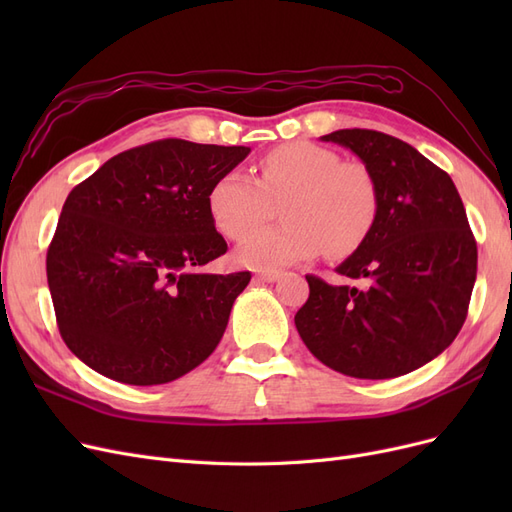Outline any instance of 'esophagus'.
Wrapping results in <instances>:
<instances>
[{"instance_id": "34e87169", "label": "esophagus", "mask_w": 512, "mask_h": 512, "mask_svg": "<svg viewBox=\"0 0 512 512\" xmlns=\"http://www.w3.org/2000/svg\"><path fill=\"white\" fill-rule=\"evenodd\" d=\"M280 271H273V269H260V271H256V280L258 282H277L280 280Z\"/></svg>"}]
</instances>
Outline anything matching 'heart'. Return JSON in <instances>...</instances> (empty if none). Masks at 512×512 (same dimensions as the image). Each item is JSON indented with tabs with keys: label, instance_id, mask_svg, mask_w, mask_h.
Wrapping results in <instances>:
<instances>
[{
	"label": "heart",
	"instance_id": "b5f03b06",
	"mask_svg": "<svg viewBox=\"0 0 512 512\" xmlns=\"http://www.w3.org/2000/svg\"><path fill=\"white\" fill-rule=\"evenodd\" d=\"M209 215L224 237L243 239L284 204V227L245 239L237 260L252 269H282L327 250L352 254L374 230L378 185L361 162L307 141L273 149L258 164V179L230 170L211 185Z\"/></svg>",
	"mask_w": 512,
	"mask_h": 512
}]
</instances>
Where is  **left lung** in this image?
<instances>
[{"label": "left lung", "instance_id": "1", "mask_svg": "<svg viewBox=\"0 0 512 512\" xmlns=\"http://www.w3.org/2000/svg\"><path fill=\"white\" fill-rule=\"evenodd\" d=\"M371 170L374 230L335 271L363 286L305 275L309 299L294 324L318 361L363 380L410 374L461 331L476 282V241L453 179L423 153L376 130H337Z\"/></svg>", "mask_w": 512, "mask_h": 512}]
</instances>
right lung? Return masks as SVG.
Instances as JSON below:
<instances>
[{
	"instance_id": "right-lung-1",
	"label": "right lung",
	"mask_w": 512,
	"mask_h": 512,
	"mask_svg": "<svg viewBox=\"0 0 512 512\" xmlns=\"http://www.w3.org/2000/svg\"><path fill=\"white\" fill-rule=\"evenodd\" d=\"M250 151L164 138L119 153L68 194L46 277L59 333L87 367L166 384L220 344L252 275L198 271L228 250L207 198Z\"/></svg>"
}]
</instances>
